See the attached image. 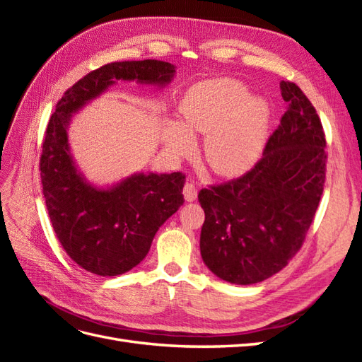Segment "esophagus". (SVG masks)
Masks as SVG:
<instances>
[{"mask_svg":"<svg viewBox=\"0 0 362 362\" xmlns=\"http://www.w3.org/2000/svg\"><path fill=\"white\" fill-rule=\"evenodd\" d=\"M182 193H184V199L187 202H193L196 201V198H198V189H196V185L193 182H185Z\"/></svg>","mask_w":362,"mask_h":362,"instance_id":"34e87169","label":"esophagus"}]
</instances>
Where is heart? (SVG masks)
I'll return each instance as SVG.
<instances>
[{
  "mask_svg": "<svg viewBox=\"0 0 362 362\" xmlns=\"http://www.w3.org/2000/svg\"><path fill=\"white\" fill-rule=\"evenodd\" d=\"M269 117L267 103L249 95L242 81L208 80L184 96L181 125L170 122L164 140L173 154L184 156L193 146L192 136H206L204 157L208 166L222 177H237L259 158Z\"/></svg>",
  "mask_w": 362,
  "mask_h": 362,
  "instance_id": "b5f03b06",
  "label": "heart"
}]
</instances>
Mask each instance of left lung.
<instances>
[{
    "label": "left lung",
    "mask_w": 362,
    "mask_h": 362,
    "mask_svg": "<svg viewBox=\"0 0 362 362\" xmlns=\"http://www.w3.org/2000/svg\"><path fill=\"white\" fill-rule=\"evenodd\" d=\"M284 113L262 152L243 177L202 189L205 213L201 257L214 275L250 286L288 264L319 206L326 175V140L315 108L298 86L281 81Z\"/></svg>",
    "instance_id": "left-lung-1"
}]
</instances>
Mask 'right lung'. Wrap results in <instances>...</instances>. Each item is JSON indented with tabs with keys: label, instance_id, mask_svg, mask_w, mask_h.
<instances>
[{
	"label": "right lung",
	"instance_id": "1",
	"mask_svg": "<svg viewBox=\"0 0 362 362\" xmlns=\"http://www.w3.org/2000/svg\"><path fill=\"white\" fill-rule=\"evenodd\" d=\"M175 74L177 66L161 60L108 63L75 83L49 119L40 157L47 210L66 254L95 275H122L144 261L158 228L184 204L185 178L181 172H136L96 185L72 156L69 125L117 81L163 89Z\"/></svg>",
	"mask_w": 362,
	"mask_h": 362
}]
</instances>
